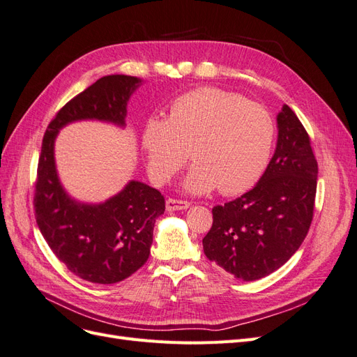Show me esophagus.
Segmentation results:
<instances>
[{
  "instance_id": "34e87169",
  "label": "esophagus",
  "mask_w": 357,
  "mask_h": 357,
  "mask_svg": "<svg viewBox=\"0 0 357 357\" xmlns=\"http://www.w3.org/2000/svg\"><path fill=\"white\" fill-rule=\"evenodd\" d=\"M189 205H190V202H188V201H181V199H176V198L167 199V210L168 211L186 210V208H189Z\"/></svg>"
}]
</instances>
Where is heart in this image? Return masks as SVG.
<instances>
[{"label": "heart", "mask_w": 357, "mask_h": 357, "mask_svg": "<svg viewBox=\"0 0 357 357\" xmlns=\"http://www.w3.org/2000/svg\"><path fill=\"white\" fill-rule=\"evenodd\" d=\"M274 139V119L264 105L201 88L172 101L165 119H149L142 146L156 185L174 177L189 149L195 164L183 181L188 192L202 195L218 188L223 195H238L264 174Z\"/></svg>", "instance_id": "b5f03b06"}]
</instances>
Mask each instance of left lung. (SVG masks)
I'll return each instance as SVG.
<instances>
[{
  "label": "left lung",
  "mask_w": 357,
  "mask_h": 357,
  "mask_svg": "<svg viewBox=\"0 0 357 357\" xmlns=\"http://www.w3.org/2000/svg\"><path fill=\"white\" fill-rule=\"evenodd\" d=\"M275 153L257 185L215 205L204 253L243 282L283 266L305 240L314 213L317 160L304 125L289 105L277 116Z\"/></svg>",
  "instance_id": "obj_1"
}]
</instances>
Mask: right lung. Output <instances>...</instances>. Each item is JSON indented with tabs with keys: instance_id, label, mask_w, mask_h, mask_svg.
<instances>
[{
	"instance_id": "1",
	"label": "right lung",
	"mask_w": 357,
	"mask_h": 357,
	"mask_svg": "<svg viewBox=\"0 0 357 357\" xmlns=\"http://www.w3.org/2000/svg\"><path fill=\"white\" fill-rule=\"evenodd\" d=\"M139 83V79L123 74L101 77L62 107L43 138L36 220L59 261L91 283L122 282L146 264L155 222L165 211V198L159 190L132 180L105 202H77L58 178L53 144L59 129L75 121L95 119L125 126L126 104Z\"/></svg>"
}]
</instances>
